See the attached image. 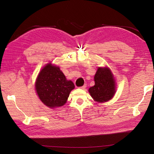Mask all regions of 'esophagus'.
<instances>
[{
    "mask_svg": "<svg viewBox=\"0 0 154 154\" xmlns=\"http://www.w3.org/2000/svg\"><path fill=\"white\" fill-rule=\"evenodd\" d=\"M86 87H87V84H85L84 85H83V86L80 87V88H82V89H85V88H86Z\"/></svg>",
    "mask_w": 154,
    "mask_h": 154,
    "instance_id": "esophagus-1",
    "label": "esophagus"
}]
</instances>
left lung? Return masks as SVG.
Segmentation results:
<instances>
[{"mask_svg":"<svg viewBox=\"0 0 154 154\" xmlns=\"http://www.w3.org/2000/svg\"><path fill=\"white\" fill-rule=\"evenodd\" d=\"M95 84L88 92L97 102H105L112 99L116 92L115 81L110 69L99 67L94 76Z\"/></svg>","mask_w":154,"mask_h":154,"instance_id":"left-lung-1","label":"left lung"}]
</instances>
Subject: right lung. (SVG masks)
Returning <instances> with one entry per match:
<instances>
[{"label":"right lung","instance_id":"1","mask_svg":"<svg viewBox=\"0 0 154 154\" xmlns=\"http://www.w3.org/2000/svg\"><path fill=\"white\" fill-rule=\"evenodd\" d=\"M35 88L43 103L49 108H55L66 103L74 85L71 80H66L58 67L48 63L40 72Z\"/></svg>","mask_w":154,"mask_h":154}]
</instances>
